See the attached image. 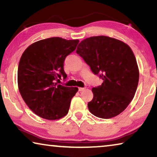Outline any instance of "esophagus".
Returning a JSON list of instances; mask_svg holds the SVG:
<instances>
[{"instance_id":"esophagus-1","label":"esophagus","mask_w":157,"mask_h":157,"mask_svg":"<svg viewBox=\"0 0 157 157\" xmlns=\"http://www.w3.org/2000/svg\"><path fill=\"white\" fill-rule=\"evenodd\" d=\"M84 89H85V88H82V87H79V88H78V91H79V92H81V91H83Z\"/></svg>"}]
</instances>
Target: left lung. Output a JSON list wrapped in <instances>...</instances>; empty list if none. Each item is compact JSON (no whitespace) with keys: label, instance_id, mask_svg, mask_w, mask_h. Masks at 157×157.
<instances>
[{"label":"left lung","instance_id":"1","mask_svg":"<svg viewBox=\"0 0 157 157\" xmlns=\"http://www.w3.org/2000/svg\"><path fill=\"white\" fill-rule=\"evenodd\" d=\"M76 52L103 80L92 89L90 112L105 119L123 112L134 96L139 79L136 58L129 46L109 36H91L82 41Z\"/></svg>","mask_w":157,"mask_h":157}]
</instances>
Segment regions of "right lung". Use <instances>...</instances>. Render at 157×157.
I'll list each match as a JSON object with an SVG mask.
<instances>
[{"label": "right lung", "instance_id": "1", "mask_svg": "<svg viewBox=\"0 0 157 157\" xmlns=\"http://www.w3.org/2000/svg\"><path fill=\"white\" fill-rule=\"evenodd\" d=\"M79 40L51 37L30 45L23 53L18 68L19 92L28 107L41 118L57 120L68 112L77 87L57 83L66 79V57L76 49Z\"/></svg>", "mask_w": 157, "mask_h": 157}]
</instances>
